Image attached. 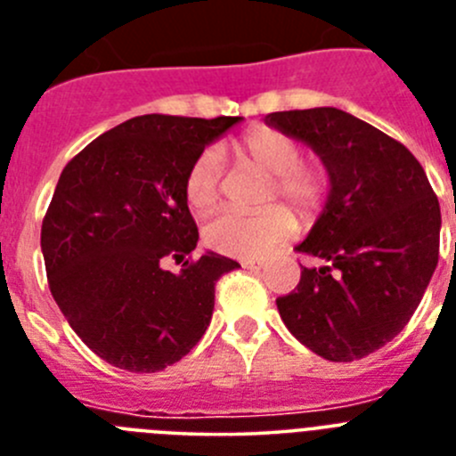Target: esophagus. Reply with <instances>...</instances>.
Instances as JSON below:
<instances>
[{
  "label": "esophagus",
  "mask_w": 456,
  "mask_h": 456,
  "mask_svg": "<svg viewBox=\"0 0 456 456\" xmlns=\"http://www.w3.org/2000/svg\"><path fill=\"white\" fill-rule=\"evenodd\" d=\"M241 267H247V269H260V267H263V263H260V260H244V263H241Z\"/></svg>",
  "instance_id": "34e87169"
}]
</instances>
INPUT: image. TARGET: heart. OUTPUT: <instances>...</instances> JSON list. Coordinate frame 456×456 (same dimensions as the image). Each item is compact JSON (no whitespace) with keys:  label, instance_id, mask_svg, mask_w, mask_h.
<instances>
[{"label":"heart","instance_id":"obj_1","mask_svg":"<svg viewBox=\"0 0 456 456\" xmlns=\"http://www.w3.org/2000/svg\"><path fill=\"white\" fill-rule=\"evenodd\" d=\"M240 162L269 175L265 200H283L299 216H313L326 199L324 168L301 162V148L283 132L257 127L232 143ZM221 155L219 151H203L193 159L184 183L187 203L199 212H208L219 203ZM294 231L292 216L281 208H265L256 215L221 212L203 228L205 241L215 251L232 257H263L278 247Z\"/></svg>","mask_w":456,"mask_h":456}]
</instances>
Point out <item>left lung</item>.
<instances>
[{
	"label": "left lung",
	"mask_w": 456,
	"mask_h": 456,
	"mask_svg": "<svg viewBox=\"0 0 456 456\" xmlns=\"http://www.w3.org/2000/svg\"><path fill=\"white\" fill-rule=\"evenodd\" d=\"M265 125L305 143L329 175L324 209L297 247L322 265L278 297L281 320L317 356L358 361L404 329L432 281L438 199L400 141L342 109L273 111Z\"/></svg>",
	"instance_id": "obj_1"
}]
</instances>
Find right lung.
<instances>
[{
  "label": "right lung",
  "instance_id": "add662e5",
  "mask_svg": "<svg viewBox=\"0 0 456 456\" xmlns=\"http://www.w3.org/2000/svg\"><path fill=\"white\" fill-rule=\"evenodd\" d=\"M240 120L136 116L63 168L40 231L47 281L72 331L107 363L157 372L208 331L215 283L240 265L215 251L180 273L162 263L196 248L187 173Z\"/></svg>",
  "mask_w": 456,
  "mask_h": 456
}]
</instances>
